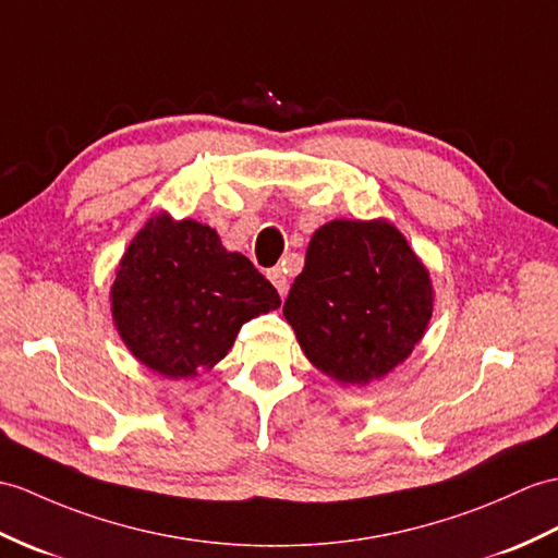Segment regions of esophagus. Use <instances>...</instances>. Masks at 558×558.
<instances>
[{
	"instance_id": "obj_1",
	"label": "esophagus",
	"mask_w": 558,
	"mask_h": 558,
	"mask_svg": "<svg viewBox=\"0 0 558 558\" xmlns=\"http://www.w3.org/2000/svg\"><path fill=\"white\" fill-rule=\"evenodd\" d=\"M268 280L274 282V288L278 290V294H280V296L288 294V276H284V270H282L280 266H276V268H270V270H268Z\"/></svg>"
}]
</instances>
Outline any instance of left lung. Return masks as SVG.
I'll return each mask as SVG.
<instances>
[{"label": "left lung", "instance_id": "1", "mask_svg": "<svg viewBox=\"0 0 558 558\" xmlns=\"http://www.w3.org/2000/svg\"><path fill=\"white\" fill-rule=\"evenodd\" d=\"M430 270L385 218H335L308 242L282 316L340 385L366 387L411 356L433 318Z\"/></svg>", "mask_w": 558, "mask_h": 558}]
</instances>
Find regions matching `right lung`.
<instances>
[{"instance_id":"obj_1","label":"right lung","mask_w":558,"mask_h":558,"mask_svg":"<svg viewBox=\"0 0 558 558\" xmlns=\"http://www.w3.org/2000/svg\"><path fill=\"white\" fill-rule=\"evenodd\" d=\"M109 302L140 364L168 380H190L211 371L244 323L276 311L280 296L211 226L161 211L128 244Z\"/></svg>"}]
</instances>
